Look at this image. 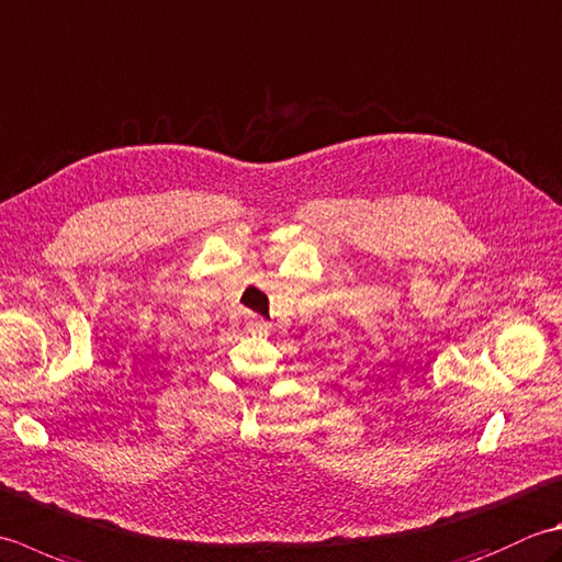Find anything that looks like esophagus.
<instances>
[{
    "label": "esophagus",
    "mask_w": 562,
    "mask_h": 562,
    "mask_svg": "<svg viewBox=\"0 0 562 562\" xmlns=\"http://www.w3.org/2000/svg\"><path fill=\"white\" fill-rule=\"evenodd\" d=\"M246 326L250 328V331H262V328H268V324H266V318H260V316H256V314H250V316H248V322H246Z\"/></svg>",
    "instance_id": "1"
}]
</instances>
